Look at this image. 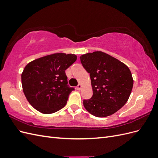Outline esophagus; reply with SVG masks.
<instances>
[{"label":"esophagus","mask_w":158,"mask_h":158,"mask_svg":"<svg viewBox=\"0 0 158 158\" xmlns=\"http://www.w3.org/2000/svg\"><path fill=\"white\" fill-rule=\"evenodd\" d=\"M81 88H82V85H81L80 84H79L77 86H76V89H80Z\"/></svg>","instance_id":"obj_1"}]
</instances>
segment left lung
<instances>
[{
    "label": "left lung",
    "mask_w": 158,
    "mask_h": 158,
    "mask_svg": "<svg viewBox=\"0 0 158 158\" xmlns=\"http://www.w3.org/2000/svg\"><path fill=\"white\" fill-rule=\"evenodd\" d=\"M83 67L89 73L92 97L84 99L87 111L98 117H106L124 106L131 94L133 78L128 66L102 51L80 56Z\"/></svg>",
    "instance_id": "1"
}]
</instances>
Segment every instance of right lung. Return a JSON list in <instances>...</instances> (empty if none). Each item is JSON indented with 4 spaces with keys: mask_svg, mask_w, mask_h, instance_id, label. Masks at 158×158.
I'll use <instances>...</instances> for the list:
<instances>
[{
    "mask_svg": "<svg viewBox=\"0 0 158 158\" xmlns=\"http://www.w3.org/2000/svg\"><path fill=\"white\" fill-rule=\"evenodd\" d=\"M76 55L55 53L28 63L22 74L23 93L31 106L44 114L63 108L74 90L68 85L65 70L76 60Z\"/></svg>",
    "mask_w": 158,
    "mask_h": 158,
    "instance_id": "1",
    "label": "right lung"
}]
</instances>
